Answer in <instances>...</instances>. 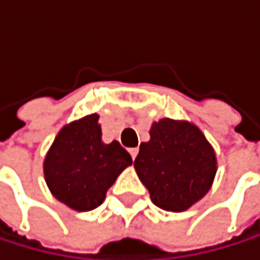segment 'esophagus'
Listing matches in <instances>:
<instances>
[{
    "label": "esophagus",
    "instance_id": "1",
    "mask_svg": "<svg viewBox=\"0 0 260 260\" xmlns=\"http://www.w3.org/2000/svg\"><path fill=\"white\" fill-rule=\"evenodd\" d=\"M128 152H130V155H132V158L135 159V158L138 156V152H139V149H138V147H133V149H130Z\"/></svg>",
    "mask_w": 260,
    "mask_h": 260
}]
</instances>
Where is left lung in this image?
<instances>
[{
    "mask_svg": "<svg viewBox=\"0 0 260 260\" xmlns=\"http://www.w3.org/2000/svg\"><path fill=\"white\" fill-rule=\"evenodd\" d=\"M135 169L158 208L180 212L206 196L217 161L196 125L161 119L152 125L150 141L141 144Z\"/></svg>",
    "mask_w": 260,
    "mask_h": 260,
    "instance_id": "1",
    "label": "left lung"
}]
</instances>
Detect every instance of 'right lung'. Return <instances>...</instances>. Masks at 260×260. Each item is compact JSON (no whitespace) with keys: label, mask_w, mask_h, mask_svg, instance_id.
<instances>
[{"label":"right lung","mask_w":260,"mask_h":260,"mask_svg":"<svg viewBox=\"0 0 260 260\" xmlns=\"http://www.w3.org/2000/svg\"><path fill=\"white\" fill-rule=\"evenodd\" d=\"M98 121V114H89L63 127L45 159L52 196L76 211L98 208L108 187L132 164L130 153L118 141L104 144Z\"/></svg>","instance_id":"right-lung-1"}]
</instances>
